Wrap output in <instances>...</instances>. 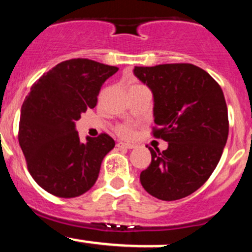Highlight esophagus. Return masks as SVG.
I'll list each match as a JSON object with an SVG mask.
<instances>
[{
    "label": "esophagus",
    "instance_id": "1",
    "mask_svg": "<svg viewBox=\"0 0 252 252\" xmlns=\"http://www.w3.org/2000/svg\"><path fill=\"white\" fill-rule=\"evenodd\" d=\"M117 146L121 149H134L135 148V145L134 144H129V143H123V141H119L118 144H117Z\"/></svg>",
    "mask_w": 252,
    "mask_h": 252
}]
</instances>
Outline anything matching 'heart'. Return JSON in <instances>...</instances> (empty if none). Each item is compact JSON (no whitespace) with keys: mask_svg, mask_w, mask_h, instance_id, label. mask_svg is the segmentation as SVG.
I'll return each instance as SVG.
<instances>
[{"mask_svg":"<svg viewBox=\"0 0 252 252\" xmlns=\"http://www.w3.org/2000/svg\"><path fill=\"white\" fill-rule=\"evenodd\" d=\"M117 133L119 134L121 136H124V138H129V136L133 135V128L130 126H119L118 129H117Z\"/></svg>","mask_w":252,"mask_h":252,"instance_id":"1","label":"heart"}]
</instances>
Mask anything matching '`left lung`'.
Masks as SVG:
<instances>
[{"label":"left lung","mask_w":252,"mask_h":252,"mask_svg":"<svg viewBox=\"0 0 252 252\" xmlns=\"http://www.w3.org/2000/svg\"><path fill=\"white\" fill-rule=\"evenodd\" d=\"M134 75L154 97V136L167 141L154 150L140 173L146 192L176 201L197 191L213 173L229 133L228 108L218 82L192 64L135 66Z\"/></svg>","instance_id":"1"}]
</instances>
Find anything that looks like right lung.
Here are the masks:
<instances>
[{"mask_svg": "<svg viewBox=\"0 0 252 252\" xmlns=\"http://www.w3.org/2000/svg\"><path fill=\"white\" fill-rule=\"evenodd\" d=\"M117 71L89 59H71L32 86L21 109L18 141L29 173L49 193L74 198L96 183L116 143L104 133L82 143L75 122L96 107L102 85Z\"/></svg>", "mask_w": 252, "mask_h": 252, "instance_id": "1", "label": "right lung"}]
</instances>
